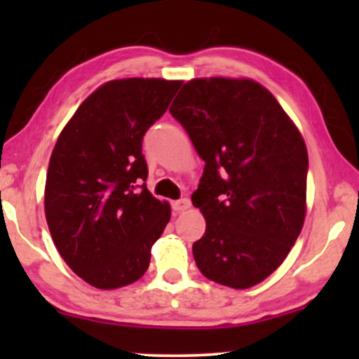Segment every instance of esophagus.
<instances>
[{
    "mask_svg": "<svg viewBox=\"0 0 359 359\" xmlns=\"http://www.w3.org/2000/svg\"><path fill=\"white\" fill-rule=\"evenodd\" d=\"M171 208H173V210H176V212H184L186 209L191 208V201L188 198L173 201V203H171Z\"/></svg>",
    "mask_w": 359,
    "mask_h": 359,
    "instance_id": "obj_1",
    "label": "esophagus"
}]
</instances>
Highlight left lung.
Segmentation results:
<instances>
[{"label": "left lung", "instance_id": "1", "mask_svg": "<svg viewBox=\"0 0 359 359\" xmlns=\"http://www.w3.org/2000/svg\"><path fill=\"white\" fill-rule=\"evenodd\" d=\"M170 112L205 161L191 196L205 219L193 245L199 271L233 289L262 283L291 252L306 217L301 132L253 80H191Z\"/></svg>", "mask_w": 359, "mask_h": 359}]
</instances>
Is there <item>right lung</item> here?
Masks as SVG:
<instances>
[{"instance_id":"add662e5","label":"right lung","mask_w":359,"mask_h":359,"mask_svg":"<svg viewBox=\"0 0 359 359\" xmlns=\"http://www.w3.org/2000/svg\"><path fill=\"white\" fill-rule=\"evenodd\" d=\"M181 81L112 80L86 97L53 147L46 217L65 263L97 289L135 283L171 209L147 189L145 132L165 114Z\"/></svg>"}]
</instances>
